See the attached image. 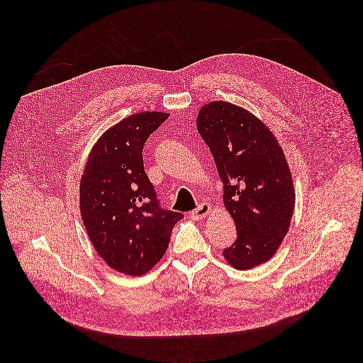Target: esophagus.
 I'll use <instances>...</instances> for the list:
<instances>
[{
    "label": "esophagus",
    "mask_w": 363,
    "mask_h": 363,
    "mask_svg": "<svg viewBox=\"0 0 363 363\" xmlns=\"http://www.w3.org/2000/svg\"><path fill=\"white\" fill-rule=\"evenodd\" d=\"M211 211H212V207L209 204H201L197 209L190 212V216L193 219H204L211 213Z\"/></svg>",
    "instance_id": "1"
}]
</instances>
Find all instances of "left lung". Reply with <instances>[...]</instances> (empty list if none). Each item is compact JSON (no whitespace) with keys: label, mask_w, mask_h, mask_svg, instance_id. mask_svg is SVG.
Returning a JSON list of instances; mask_svg holds the SVG:
<instances>
[{"label":"left lung","mask_w":363,"mask_h":363,"mask_svg":"<svg viewBox=\"0 0 363 363\" xmlns=\"http://www.w3.org/2000/svg\"><path fill=\"white\" fill-rule=\"evenodd\" d=\"M197 130L223 182V204L238 239L223 250L236 269L272 259L295 211V190L285 154L272 131L245 107L212 101L199 110Z\"/></svg>","instance_id":"8db88e82"}]
</instances>
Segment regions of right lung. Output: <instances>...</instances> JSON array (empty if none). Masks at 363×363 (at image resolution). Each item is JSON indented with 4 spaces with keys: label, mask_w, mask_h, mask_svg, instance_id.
<instances>
[{
    "label": "right lung",
    "mask_w": 363,
    "mask_h": 363,
    "mask_svg": "<svg viewBox=\"0 0 363 363\" xmlns=\"http://www.w3.org/2000/svg\"><path fill=\"white\" fill-rule=\"evenodd\" d=\"M169 117L143 111L108 127L92 147L79 180V211L104 262L125 275L148 272L169 247L183 213L162 209L143 160L148 137Z\"/></svg>",
    "instance_id": "obj_1"
}]
</instances>
